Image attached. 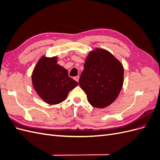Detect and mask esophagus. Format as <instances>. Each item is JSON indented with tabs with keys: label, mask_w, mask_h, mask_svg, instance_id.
<instances>
[{
	"label": "esophagus",
	"mask_w": 160,
	"mask_h": 160,
	"mask_svg": "<svg viewBox=\"0 0 160 160\" xmlns=\"http://www.w3.org/2000/svg\"><path fill=\"white\" fill-rule=\"evenodd\" d=\"M74 79L75 80V81H77V82L79 81V76H76V77H74Z\"/></svg>",
	"instance_id": "obj_1"
}]
</instances>
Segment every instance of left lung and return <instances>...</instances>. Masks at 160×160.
I'll return each mask as SVG.
<instances>
[{
    "instance_id": "obj_1",
    "label": "left lung",
    "mask_w": 160,
    "mask_h": 160,
    "mask_svg": "<svg viewBox=\"0 0 160 160\" xmlns=\"http://www.w3.org/2000/svg\"><path fill=\"white\" fill-rule=\"evenodd\" d=\"M123 74V65L111 52L96 49L86 58L79 83L92 106L104 108L119 95Z\"/></svg>"
}]
</instances>
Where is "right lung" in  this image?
<instances>
[{
  "label": "right lung",
  "mask_w": 160,
  "mask_h": 160,
  "mask_svg": "<svg viewBox=\"0 0 160 160\" xmlns=\"http://www.w3.org/2000/svg\"><path fill=\"white\" fill-rule=\"evenodd\" d=\"M57 57H42L32 75L34 88L47 103L55 105L65 101L78 83L69 77L68 71L57 63Z\"/></svg>",
  "instance_id": "1"
}]
</instances>
